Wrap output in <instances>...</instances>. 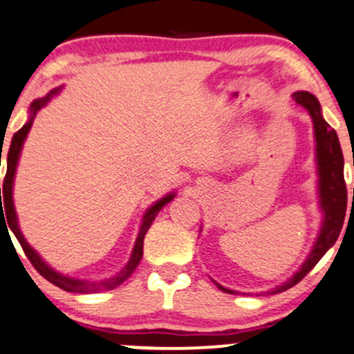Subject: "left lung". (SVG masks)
<instances>
[{
  "mask_svg": "<svg viewBox=\"0 0 354 354\" xmlns=\"http://www.w3.org/2000/svg\"><path fill=\"white\" fill-rule=\"evenodd\" d=\"M293 98L298 105H304L310 112L313 119L317 140V162H319L320 206H322L326 216H324L322 230H320L319 239H317L315 245H313L312 254L305 261V264L301 266L300 271L290 281H286L285 285L276 288L274 293H281V291L290 290L291 286L300 283L312 271L313 266L322 259L324 254L336 243L342 223H344L346 204H348V192H346L344 182V158H342L341 145L339 140H337L336 131L324 121L322 114H320L319 100L312 93L297 92L293 93ZM218 288L221 291H227V293H233V291L220 285H218Z\"/></svg>",
  "mask_w": 354,
  "mask_h": 354,
  "instance_id": "left-lung-1",
  "label": "left lung"
}]
</instances>
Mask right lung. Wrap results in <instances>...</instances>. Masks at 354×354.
<instances>
[{"mask_svg": "<svg viewBox=\"0 0 354 354\" xmlns=\"http://www.w3.org/2000/svg\"><path fill=\"white\" fill-rule=\"evenodd\" d=\"M57 90H54V92H50L49 95L46 98H42V100H35L34 104H32V118L30 121L25 124L24 127H21L20 131H17V133L13 134V140H12V145H10V150H8V156H6V176H5V180H3V203L0 199V206H1V214H6V221H8V227H6V230H12L15 233V236H17V240L20 242L21 249H24L25 256L28 257V261L32 262V266H34L35 269H37V272L44 278L47 279L49 283H53V285H56L57 288H61V290L64 291H73V293H97V291H109V290H114V288H118L119 285H122L124 281H126L127 278H129L131 274L134 272V269L138 268V264H140L141 257H143V242H145V235H147L148 228L151 227L153 220H155V216L158 214V211L162 209L163 206H165L167 203H170L174 199V194H169L167 198L160 199L158 203L155 204V206H151L150 209H148V213L145 214L143 218V223H141V228H140V235H138L136 239V243H134V249H133V256H131L129 262H127L126 268L122 269L121 272H119L118 276H114V278L111 279H105V281H100V283H90V281H82V279H73V278H68V276H63L59 274V272L53 271V269L49 268V266L46 264V262L42 261L41 257L37 256V252H35L34 249H32L30 245H28L27 242H25L24 235L20 233V228H18V223H17V214H15V207H13V199H12V185H13V176H15V167H17V162H18V155H20V150H21V145H24V140L25 136H27L28 129H30L32 126V119H34V115L37 114L39 109L42 107L44 104H46L47 100H49L50 97L56 93ZM0 196H1V187H0ZM6 206V211H2V206ZM0 214V216H1Z\"/></svg>", "mask_w": 354, "mask_h": 354, "instance_id": "1", "label": "right lung"}]
</instances>
